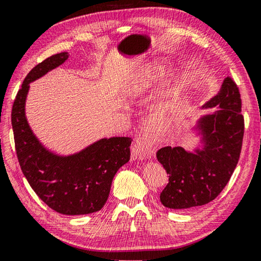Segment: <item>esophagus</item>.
I'll return each instance as SVG.
<instances>
[{"mask_svg":"<svg viewBox=\"0 0 261 261\" xmlns=\"http://www.w3.org/2000/svg\"><path fill=\"white\" fill-rule=\"evenodd\" d=\"M132 156L138 160L153 156V147L147 137H140L132 145Z\"/></svg>","mask_w":261,"mask_h":261,"instance_id":"34e87169","label":"esophagus"}]
</instances>
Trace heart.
<instances>
[{"instance_id":"obj_1","label":"heart","mask_w":261,"mask_h":261,"mask_svg":"<svg viewBox=\"0 0 261 261\" xmlns=\"http://www.w3.org/2000/svg\"><path fill=\"white\" fill-rule=\"evenodd\" d=\"M166 76V67L160 61L149 62L137 70L134 76L127 83L126 93L131 98H138L152 88L158 83H160Z\"/></svg>"}]
</instances>
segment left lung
Listing matches in <instances>:
<instances>
[{"mask_svg": "<svg viewBox=\"0 0 261 261\" xmlns=\"http://www.w3.org/2000/svg\"><path fill=\"white\" fill-rule=\"evenodd\" d=\"M198 120L196 129L202 148L194 152L183 147H162L158 161L169 175L160 194L162 205L173 210H188L208 204L219 196L230 179L240 160L244 117L240 90L230 77L222 83L219 93L202 106L213 108Z\"/></svg>", "mask_w": 261, "mask_h": 261, "instance_id": "left-lung-1", "label": "left lung"}]
</instances>
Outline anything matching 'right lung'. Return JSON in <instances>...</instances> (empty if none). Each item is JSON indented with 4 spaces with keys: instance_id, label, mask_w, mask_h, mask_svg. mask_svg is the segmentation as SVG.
I'll use <instances>...</instances> for the list:
<instances>
[{
    "instance_id": "right-lung-1",
    "label": "right lung",
    "mask_w": 261,
    "mask_h": 261,
    "mask_svg": "<svg viewBox=\"0 0 261 261\" xmlns=\"http://www.w3.org/2000/svg\"><path fill=\"white\" fill-rule=\"evenodd\" d=\"M67 51L48 57L25 77L12 106L11 124L17 158L38 197L57 213L83 215L98 212L108 199L115 174L130 160V137L95 141L81 152L62 156L48 151L25 116L30 83L68 60Z\"/></svg>"
}]
</instances>
